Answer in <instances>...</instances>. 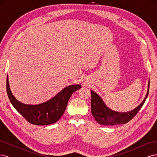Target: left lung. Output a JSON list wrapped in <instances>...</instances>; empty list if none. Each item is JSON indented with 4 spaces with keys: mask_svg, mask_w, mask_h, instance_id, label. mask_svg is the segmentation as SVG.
<instances>
[{
    "mask_svg": "<svg viewBox=\"0 0 157 157\" xmlns=\"http://www.w3.org/2000/svg\"><path fill=\"white\" fill-rule=\"evenodd\" d=\"M149 84L150 82L149 81L146 96L140 105L133 110L125 113L111 110L105 105L101 97H99L96 93L91 90V111L93 117L99 124L101 125L114 126L126 124L137 115V113L143 106L149 94Z\"/></svg>",
    "mask_w": 157,
    "mask_h": 157,
    "instance_id": "8db88e82",
    "label": "left lung"
}]
</instances>
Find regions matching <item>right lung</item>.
Masks as SVG:
<instances>
[{"mask_svg": "<svg viewBox=\"0 0 157 157\" xmlns=\"http://www.w3.org/2000/svg\"><path fill=\"white\" fill-rule=\"evenodd\" d=\"M81 88L80 84L65 87L50 100L39 105H26L17 101L13 96L6 78V91L12 105L31 124L48 125L56 122L63 115L71 95Z\"/></svg>", "mask_w": 157, "mask_h": 157, "instance_id": "obj_1", "label": "right lung"}]
</instances>
